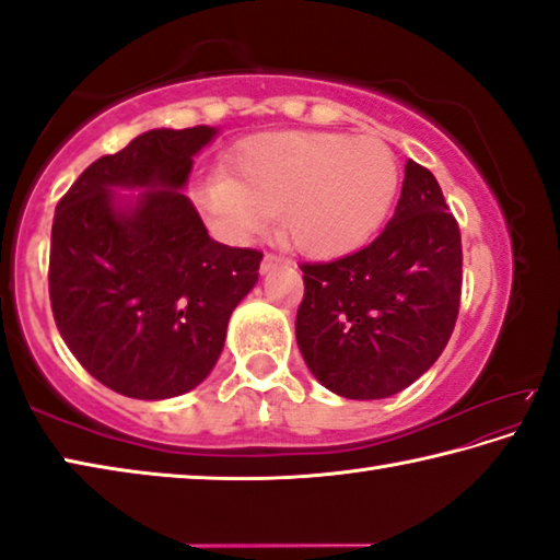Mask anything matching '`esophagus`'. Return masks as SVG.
<instances>
[{
  "mask_svg": "<svg viewBox=\"0 0 560 560\" xmlns=\"http://www.w3.org/2000/svg\"><path fill=\"white\" fill-rule=\"evenodd\" d=\"M277 267H281V259H279V257H273V254H267V257L261 259V273L273 271Z\"/></svg>",
  "mask_w": 560,
  "mask_h": 560,
  "instance_id": "34e87169",
  "label": "esophagus"
}]
</instances>
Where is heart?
Masks as SVG:
<instances>
[{"label": "heart", "instance_id": "1", "mask_svg": "<svg viewBox=\"0 0 560 560\" xmlns=\"http://www.w3.org/2000/svg\"><path fill=\"white\" fill-rule=\"evenodd\" d=\"M400 170L377 138L328 130L261 132L226 155V175L197 183L195 197L222 230L244 240L279 214L281 232L308 257L363 246L395 200Z\"/></svg>", "mask_w": 560, "mask_h": 560}]
</instances>
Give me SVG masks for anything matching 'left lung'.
<instances>
[{
  "instance_id": "left-lung-1",
  "label": "left lung",
  "mask_w": 560,
  "mask_h": 560,
  "mask_svg": "<svg viewBox=\"0 0 560 560\" xmlns=\"http://www.w3.org/2000/svg\"><path fill=\"white\" fill-rule=\"evenodd\" d=\"M440 183L405 163L393 220L373 244L301 264L296 343L308 371L348 400H383L442 355L459 314L462 240Z\"/></svg>"
}]
</instances>
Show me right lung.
I'll list each match as a JSON object with an SVG mask.
<instances>
[{
	"label": "right lung",
	"mask_w": 560,
	"mask_h": 560,
	"mask_svg": "<svg viewBox=\"0 0 560 560\" xmlns=\"http://www.w3.org/2000/svg\"><path fill=\"white\" fill-rule=\"evenodd\" d=\"M217 128H155L83 170L56 205L54 320L75 360L110 390L167 400L195 390L264 254L207 234L183 195Z\"/></svg>",
	"instance_id": "obj_1"
}]
</instances>
